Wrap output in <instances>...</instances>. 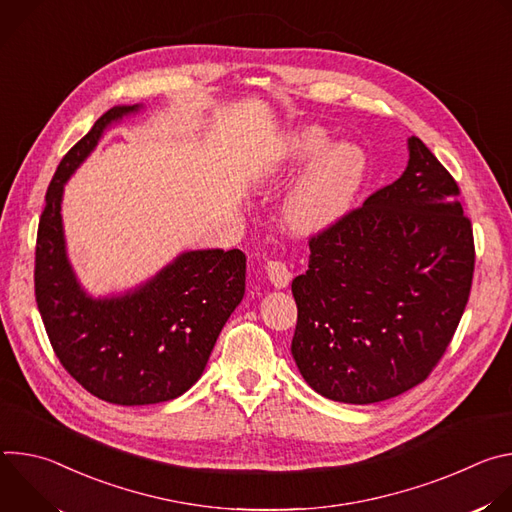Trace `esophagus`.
<instances>
[{
    "label": "esophagus",
    "mask_w": 512,
    "mask_h": 512,
    "mask_svg": "<svg viewBox=\"0 0 512 512\" xmlns=\"http://www.w3.org/2000/svg\"><path fill=\"white\" fill-rule=\"evenodd\" d=\"M265 271H267L269 281H271L273 287H277V289L287 287L289 281H291V277H294V273H291V269H289L283 261H269L267 267H265Z\"/></svg>",
    "instance_id": "34e87169"
}]
</instances>
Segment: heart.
Instances as JSON below:
<instances>
[{"label": "heart", "mask_w": 512, "mask_h": 512, "mask_svg": "<svg viewBox=\"0 0 512 512\" xmlns=\"http://www.w3.org/2000/svg\"><path fill=\"white\" fill-rule=\"evenodd\" d=\"M328 142L322 127H300L285 135L275 156L255 170V182L269 184L285 168L312 158L281 208L285 231L296 237H314L334 227L348 212L367 172L360 148L348 141Z\"/></svg>", "instance_id": "1"}]
</instances>
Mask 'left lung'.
<instances>
[{"label": "left lung", "instance_id": "8db88e82", "mask_svg": "<svg viewBox=\"0 0 512 512\" xmlns=\"http://www.w3.org/2000/svg\"><path fill=\"white\" fill-rule=\"evenodd\" d=\"M407 168L310 241L291 281V356L326 399L369 405L427 379L464 314L474 239L460 190L427 145L407 139Z\"/></svg>", "mask_w": 512, "mask_h": 512}]
</instances>
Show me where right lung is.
Masks as SVG:
<instances>
[{"label": "right lung", "instance_id": "1", "mask_svg": "<svg viewBox=\"0 0 512 512\" xmlns=\"http://www.w3.org/2000/svg\"><path fill=\"white\" fill-rule=\"evenodd\" d=\"M145 105H117L60 162L40 216L36 304L50 344L70 377L115 405L180 397L204 373L223 326L245 296L239 249L182 251L145 281L93 296L70 263L62 221L64 186L103 135Z\"/></svg>", "mask_w": 512, "mask_h": 512}]
</instances>
